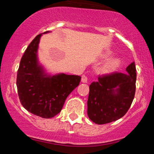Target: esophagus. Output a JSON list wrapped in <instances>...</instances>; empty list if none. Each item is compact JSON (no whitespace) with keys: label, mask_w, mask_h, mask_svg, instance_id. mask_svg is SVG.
Segmentation results:
<instances>
[{"label":"esophagus","mask_w":154,"mask_h":154,"mask_svg":"<svg viewBox=\"0 0 154 154\" xmlns=\"http://www.w3.org/2000/svg\"><path fill=\"white\" fill-rule=\"evenodd\" d=\"M81 80H82V82L83 83H88V79L87 76L82 75V79H81Z\"/></svg>","instance_id":"1"}]
</instances>
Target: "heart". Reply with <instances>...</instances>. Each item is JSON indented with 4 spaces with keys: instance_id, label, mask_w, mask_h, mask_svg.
<instances>
[{
    "instance_id": "b5f03b06",
    "label": "heart",
    "mask_w": 154,
    "mask_h": 154,
    "mask_svg": "<svg viewBox=\"0 0 154 154\" xmlns=\"http://www.w3.org/2000/svg\"><path fill=\"white\" fill-rule=\"evenodd\" d=\"M113 54V51H107L103 54V59H106ZM121 64V59L118 57H113L108 59L106 63L100 68V71L103 73L107 74L114 72Z\"/></svg>"
}]
</instances>
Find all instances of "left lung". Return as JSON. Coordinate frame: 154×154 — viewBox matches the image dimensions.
Returning a JSON list of instances; mask_svg holds the SVG:
<instances>
[{
  "label": "left lung",
  "mask_w": 154,
  "mask_h": 154,
  "mask_svg": "<svg viewBox=\"0 0 154 154\" xmlns=\"http://www.w3.org/2000/svg\"><path fill=\"white\" fill-rule=\"evenodd\" d=\"M126 72L99 77L90 85L88 116L93 122L103 125L116 121L130 109L135 93V63H130Z\"/></svg>",
  "instance_id": "8db88e82"
}]
</instances>
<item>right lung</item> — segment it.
<instances>
[{"label":"right lung","mask_w":154,"mask_h":154,"mask_svg":"<svg viewBox=\"0 0 154 154\" xmlns=\"http://www.w3.org/2000/svg\"><path fill=\"white\" fill-rule=\"evenodd\" d=\"M38 35L28 45L17 72V86L23 107L45 119L52 118L61 111L67 96L79 85L81 77L64 73L53 75L39 61Z\"/></svg>","instance_id":"obj_1"}]
</instances>
